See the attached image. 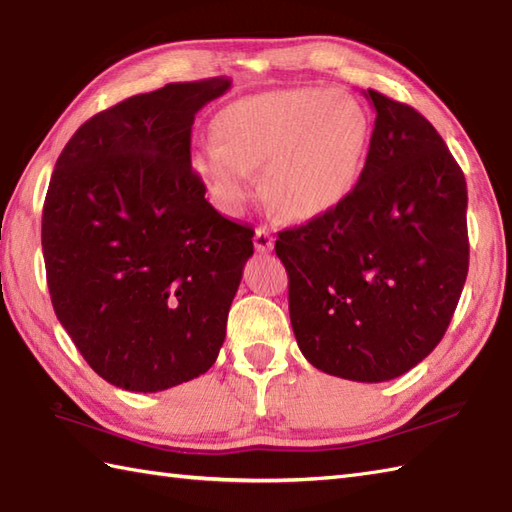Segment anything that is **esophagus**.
Here are the masks:
<instances>
[{
  "label": "esophagus",
  "instance_id": "34e87169",
  "mask_svg": "<svg viewBox=\"0 0 512 512\" xmlns=\"http://www.w3.org/2000/svg\"><path fill=\"white\" fill-rule=\"evenodd\" d=\"M253 244H255V250H259V253H268V250H273V246H275V237L266 226H259V228H255Z\"/></svg>",
  "mask_w": 512,
  "mask_h": 512
}]
</instances>
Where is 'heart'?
<instances>
[{"label":"heart","mask_w":512,"mask_h":512,"mask_svg":"<svg viewBox=\"0 0 512 512\" xmlns=\"http://www.w3.org/2000/svg\"><path fill=\"white\" fill-rule=\"evenodd\" d=\"M217 143L193 149L191 169L226 213L257 193L262 167L268 202L292 220L332 211L361 171L369 118L343 90L290 88L244 96L213 121Z\"/></svg>","instance_id":"b5f03b06"}]
</instances>
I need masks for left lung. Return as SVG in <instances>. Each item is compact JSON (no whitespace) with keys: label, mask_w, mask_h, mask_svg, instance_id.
Here are the masks:
<instances>
[{"label":"left lung","mask_w":512,"mask_h":512,"mask_svg":"<svg viewBox=\"0 0 512 512\" xmlns=\"http://www.w3.org/2000/svg\"><path fill=\"white\" fill-rule=\"evenodd\" d=\"M365 167L332 211L281 231L292 332L308 363L398 378L447 332L469 273L466 180L427 118L376 90Z\"/></svg>","instance_id":"1"}]
</instances>
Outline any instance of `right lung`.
Instances as JSON below:
<instances>
[{
  "instance_id": "1",
  "label": "right lung",
  "mask_w": 512,
  "mask_h": 512,
  "mask_svg": "<svg viewBox=\"0 0 512 512\" xmlns=\"http://www.w3.org/2000/svg\"><path fill=\"white\" fill-rule=\"evenodd\" d=\"M231 79L169 83L85 121L54 165L41 246L52 308L96 374L156 391L209 372L253 255L191 169V127Z\"/></svg>"
}]
</instances>
